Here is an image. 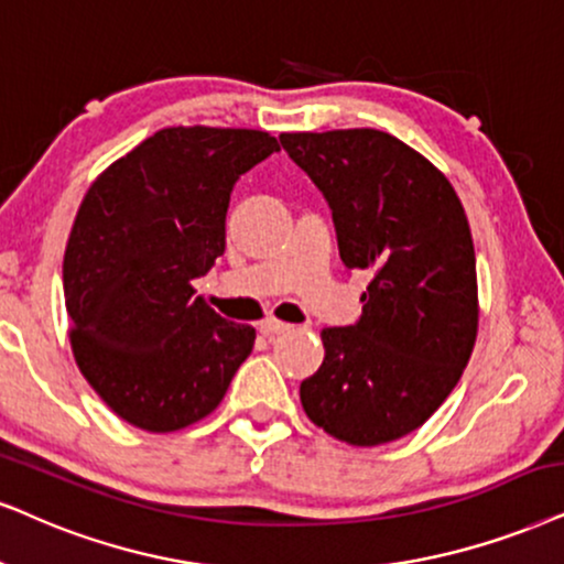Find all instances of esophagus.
<instances>
[{
	"mask_svg": "<svg viewBox=\"0 0 564 564\" xmlns=\"http://www.w3.org/2000/svg\"><path fill=\"white\" fill-rule=\"evenodd\" d=\"M291 325L289 323H281V319H262L260 323V333L268 335V338H273V335H281V333H289Z\"/></svg>",
	"mask_w": 564,
	"mask_h": 564,
	"instance_id": "34e87169",
	"label": "esophagus"
}]
</instances>
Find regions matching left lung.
<instances>
[{"mask_svg":"<svg viewBox=\"0 0 564 564\" xmlns=\"http://www.w3.org/2000/svg\"><path fill=\"white\" fill-rule=\"evenodd\" d=\"M281 145L330 205L344 265L372 273L361 317L323 330L299 398L335 440L393 442L440 409L474 351L468 218L445 174L388 132H283Z\"/></svg>","mask_w":564,"mask_h":564,"instance_id":"1","label":"left lung"}]
</instances>
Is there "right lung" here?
<instances>
[{"mask_svg":"<svg viewBox=\"0 0 564 564\" xmlns=\"http://www.w3.org/2000/svg\"><path fill=\"white\" fill-rule=\"evenodd\" d=\"M281 151L260 130L169 127L93 182L64 252L75 361L127 424L176 432L224 401L254 327L195 296L226 249L241 174Z\"/></svg>","mask_w":564,"mask_h":564,"instance_id":"obj_1","label":"right lung"}]
</instances>
